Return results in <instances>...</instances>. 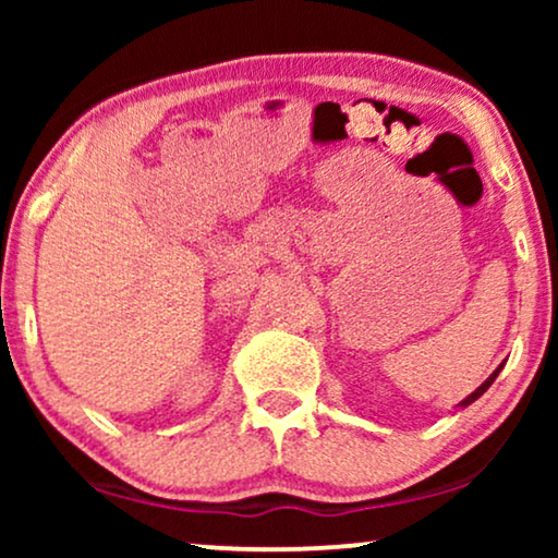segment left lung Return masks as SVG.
Masks as SVG:
<instances>
[{
  "label": "left lung",
  "instance_id": "obj_1",
  "mask_svg": "<svg viewBox=\"0 0 558 558\" xmlns=\"http://www.w3.org/2000/svg\"><path fill=\"white\" fill-rule=\"evenodd\" d=\"M498 373H500V368H498V371H495V373H493V376H490V378H487V380H485V384L477 388V391H472V393L468 396V399H464V401L460 403V407H470V403H472V401H477V399H480V396H483V393L487 391V388H490V384H493V380H495V378H498Z\"/></svg>",
  "mask_w": 558,
  "mask_h": 558
}]
</instances>
